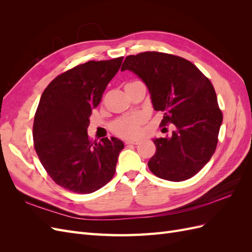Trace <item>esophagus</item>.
<instances>
[{"instance_id":"obj_1","label":"esophagus","mask_w":252,"mask_h":252,"mask_svg":"<svg viewBox=\"0 0 252 252\" xmlns=\"http://www.w3.org/2000/svg\"><path fill=\"white\" fill-rule=\"evenodd\" d=\"M139 143H140L139 140H126V141H125V144H127V145H129V144H131V145H138Z\"/></svg>"}]
</instances>
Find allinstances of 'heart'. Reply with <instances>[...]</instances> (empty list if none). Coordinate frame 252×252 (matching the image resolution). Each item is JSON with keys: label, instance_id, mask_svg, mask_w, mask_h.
<instances>
[{"label": "heart", "instance_id": "heart-1", "mask_svg": "<svg viewBox=\"0 0 252 252\" xmlns=\"http://www.w3.org/2000/svg\"><path fill=\"white\" fill-rule=\"evenodd\" d=\"M144 121L145 118L142 114H133L130 117L122 118L112 125V131L120 136L135 138L140 134V127Z\"/></svg>", "mask_w": 252, "mask_h": 252}]
</instances>
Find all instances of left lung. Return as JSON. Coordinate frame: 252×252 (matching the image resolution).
Listing matches in <instances>:
<instances>
[{
  "label": "left lung",
  "mask_w": 252,
  "mask_h": 252,
  "mask_svg": "<svg viewBox=\"0 0 252 252\" xmlns=\"http://www.w3.org/2000/svg\"><path fill=\"white\" fill-rule=\"evenodd\" d=\"M124 70L147 85L155 109L164 113L159 126L175 127L171 136L154 140L150 171L172 182L192 178L215 154L223 121L211 82L190 61L158 51L126 57Z\"/></svg>",
  "instance_id": "1"
}]
</instances>
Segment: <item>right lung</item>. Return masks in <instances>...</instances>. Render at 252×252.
<instances>
[{"mask_svg": "<svg viewBox=\"0 0 252 252\" xmlns=\"http://www.w3.org/2000/svg\"><path fill=\"white\" fill-rule=\"evenodd\" d=\"M124 57L89 61L59 74L45 88L33 121V147L56 184L75 193L94 192L116 172L124 144L87 133L91 109L100 104Z\"/></svg>", "mask_w": 252, "mask_h": 252, "instance_id": "obj_1", "label": "right lung"}]
</instances>
